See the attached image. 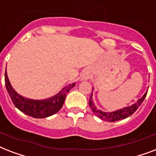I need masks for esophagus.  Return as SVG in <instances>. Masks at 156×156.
Returning a JSON list of instances; mask_svg holds the SVG:
<instances>
[{
	"label": "esophagus",
	"instance_id": "esophagus-1",
	"mask_svg": "<svg viewBox=\"0 0 156 156\" xmlns=\"http://www.w3.org/2000/svg\"><path fill=\"white\" fill-rule=\"evenodd\" d=\"M82 78H83V79H87V78H88V76H87V74H84L83 77H82Z\"/></svg>",
	"mask_w": 156,
	"mask_h": 156
}]
</instances>
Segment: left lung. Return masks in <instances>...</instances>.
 Segmentation results:
<instances>
[{
	"instance_id": "obj_1",
	"label": "left lung",
	"mask_w": 156,
	"mask_h": 156,
	"mask_svg": "<svg viewBox=\"0 0 156 156\" xmlns=\"http://www.w3.org/2000/svg\"><path fill=\"white\" fill-rule=\"evenodd\" d=\"M93 90V88H92ZM147 91L146 93L144 94V95L141 98L138 100L137 102H135V104H133L132 106H130V107H125V108H122L121 110H118L116 111H114V112H111V113H106V112H102V111H99L97 109V107L94 106V104L93 100H92V94H91L89 100V106L91 108L92 111H93V114L95 116L98 117L99 119H101L102 120H104V121H107V122H115V121H119V120L124 119H126L127 117H129L130 115H133L135 113V111L139 108L140 105L142 104V102H144V100L145 99L147 96Z\"/></svg>"
}]
</instances>
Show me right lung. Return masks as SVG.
Here are the masks:
<instances>
[{"label":"right lung","mask_w":156,"mask_h":156,"mask_svg":"<svg viewBox=\"0 0 156 156\" xmlns=\"http://www.w3.org/2000/svg\"><path fill=\"white\" fill-rule=\"evenodd\" d=\"M5 82L6 89L15 107L25 115L36 119H43L56 114L63 106L66 94L75 86V83L68 85L58 94L48 99L34 100L19 95L12 89L6 72L5 74Z\"/></svg>","instance_id":"obj_1"}]
</instances>
